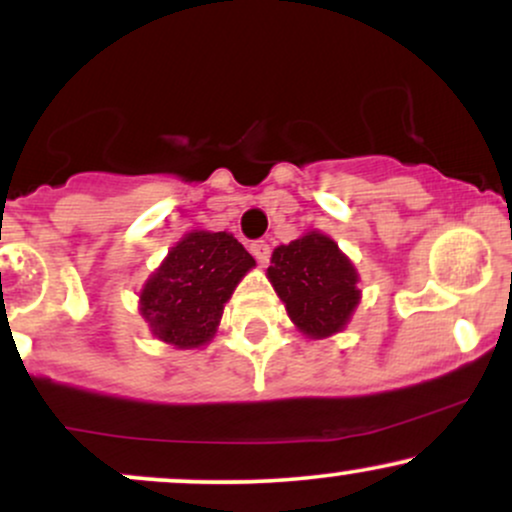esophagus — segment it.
Listing matches in <instances>:
<instances>
[{
  "mask_svg": "<svg viewBox=\"0 0 512 512\" xmlns=\"http://www.w3.org/2000/svg\"><path fill=\"white\" fill-rule=\"evenodd\" d=\"M250 252L255 255V260L260 264H267L269 255H272V250H269V245L264 243V240H255V243L250 245Z\"/></svg>",
  "mask_w": 512,
  "mask_h": 512,
  "instance_id": "34e87169",
  "label": "esophagus"
}]
</instances>
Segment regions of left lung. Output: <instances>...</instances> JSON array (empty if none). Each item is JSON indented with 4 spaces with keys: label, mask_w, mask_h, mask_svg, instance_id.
I'll list each match as a JSON object with an SVG mask.
<instances>
[{
    "label": "left lung",
    "mask_w": 512,
    "mask_h": 512,
    "mask_svg": "<svg viewBox=\"0 0 512 512\" xmlns=\"http://www.w3.org/2000/svg\"><path fill=\"white\" fill-rule=\"evenodd\" d=\"M267 279L293 325L310 339L342 332L361 303V276L354 262L320 231H308L274 248Z\"/></svg>",
    "instance_id": "obj_1"
}]
</instances>
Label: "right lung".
Segmentation results:
<instances>
[{
    "label": "right lung",
    "instance_id": "add662e5",
    "mask_svg": "<svg viewBox=\"0 0 512 512\" xmlns=\"http://www.w3.org/2000/svg\"><path fill=\"white\" fill-rule=\"evenodd\" d=\"M255 260L226 231L185 233L139 291V315L156 339L199 349L214 339L223 308Z\"/></svg>",
    "mask_w": 512,
    "mask_h": 512
}]
</instances>
